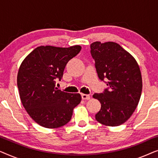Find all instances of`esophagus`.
<instances>
[{
  "instance_id": "34e87169",
  "label": "esophagus",
  "mask_w": 158,
  "mask_h": 158,
  "mask_svg": "<svg viewBox=\"0 0 158 158\" xmlns=\"http://www.w3.org/2000/svg\"><path fill=\"white\" fill-rule=\"evenodd\" d=\"M81 96L82 99H83V100H89L90 98V96L88 94H82Z\"/></svg>"
}]
</instances>
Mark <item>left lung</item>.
<instances>
[{"label":"left lung","mask_w":158,"mask_h":158,"mask_svg":"<svg viewBox=\"0 0 158 158\" xmlns=\"http://www.w3.org/2000/svg\"><path fill=\"white\" fill-rule=\"evenodd\" d=\"M90 54L98 78L107 81L105 83L108 88L93 96L101 103L96 119L106 126H119L130 118L139 101L142 81L139 65L128 52L115 42H94Z\"/></svg>","instance_id":"8db88e82"}]
</instances>
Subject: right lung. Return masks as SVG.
<instances>
[{
  "instance_id": "obj_1",
  "label": "right lung",
  "mask_w": 158,
  "mask_h": 158,
  "mask_svg": "<svg viewBox=\"0 0 158 158\" xmlns=\"http://www.w3.org/2000/svg\"><path fill=\"white\" fill-rule=\"evenodd\" d=\"M81 50L79 45L68 48L41 46L21 63L17 76L21 103L40 126L49 129L64 126L81 102L80 94H69L55 87V80L61 81L67 63Z\"/></svg>"
}]
</instances>
